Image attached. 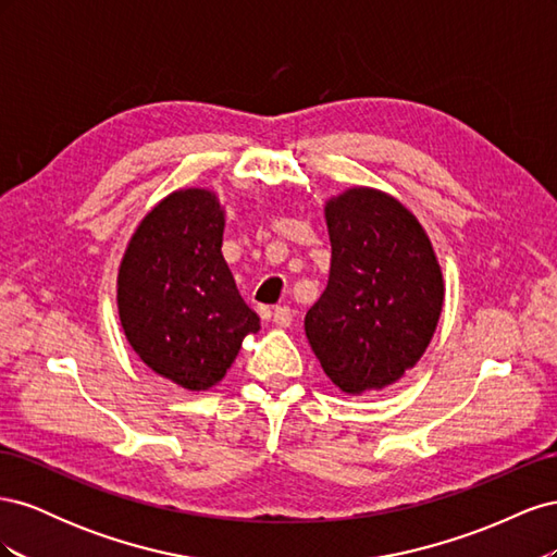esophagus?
<instances>
[{
  "instance_id": "34e87169",
  "label": "esophagus",
  "mask_w": 557,
  "mask_h": 557,
  "mask_svg": "<svg viewBox=\"0 0 557 557\" xmlns=\"http://www.w3.org/2000/svg\"><path fill=\"white\" fill-rule=\"evenodd\" d=\"M272 320H274L276 327H290V323H293V311H290V307H276Z\"/></svg>"
}]
</instances>
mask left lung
I'll return each mask as SVG.
<instances>
[{
    "instance_id": "left-lung-1",
    "label": "left lung",
    "mask_w": 557,
    "mask_h": 557,
    "mask_svg": "<svg viewBox=\"0 0 557 557\" xmlns=\"http://www.w3.org/2000/svg\"><path fill=\"white\" fill-rule=\"evenodd\" d=\"M332 267L305 318L327 379L346 395L397 383L428 350L444 309L442 264L418 218L356 185L325 201Z\"/></svg>"
}]
</instances>
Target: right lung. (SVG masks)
Instances as JSON below:
<instances>
[{
    "label": "right lung",
    "mask_w": 557,
    "mask_h": 557,
    "mask_svg": "<svg viewBox=\"0 0 557 557\" xmlns=\"http://www.w3.org/2000/svg\"><path fill=\"white\" fill-rule=\"evenodd\" d=\"M223 232L213 190L178 188L141 218L117 267V315L132 350L190 393L223 381L260 330L223 258Z\"/></svg>",
    "instance_id": "right-lung-1"
}]
</instances>
